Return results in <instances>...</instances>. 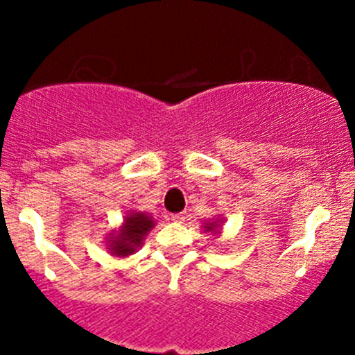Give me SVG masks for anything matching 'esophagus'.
<instances>
[{
    "mask_svg": "<svg viewBox=\"0 0 355 355\" xmlns=\"http://www.w3.org/2000/svg\"><path fill=\"white\" fill-rule=\"evenodd\" d=\"M170 220L175 221V223H182V221L185 220V213H175V214H171Z\"/></svg>",
    "mask_w": 355,
    "mask_h": 355,
    "instance_id": "1",
    "label": "esophagus"
}]
</instances>
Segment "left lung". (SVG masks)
I'll list each match as a JSON object with an SVG mask.
<instances>
[{"label":"left lung","instance_id":"obj_1","mask_svg":"<svg viewBox=\"0 0 355 355\" xmlns=\"http://www.w3.org/2000/svg\"><path fill=\"white\" fill-rule=\"evenodd\" d=\"M221 225H223V221L214 220V221H209V223H204L202 228H204V232H209V234H213V235H220Z\"/></svg>","mask_w":355,"mask_h":355}]
</instances>
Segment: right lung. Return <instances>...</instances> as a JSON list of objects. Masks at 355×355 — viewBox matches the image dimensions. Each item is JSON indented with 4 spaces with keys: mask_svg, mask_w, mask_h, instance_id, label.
Returning a JSON list of instances; mask_svg holds the SVG:
<instances>
[{
    "mask_svg": "<svg viewBox=\"0 0 355 355\" xmlns=\"http://www.w3.org/2000/svg\"><path fill=\"white\" fill-rule=\"evenodd\" d=\"M151 228H155V220L151 214L142 213V211H130L123 218L121 227L111 232L106 241L111 256L127 257L134 254L139 247H142V242Z\"/></svg>",
    "mask_w": 355,
    "mask_h": 355,
    "instance_id": "obj_1",
    "label": "right lung"
}]
</instances>
